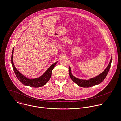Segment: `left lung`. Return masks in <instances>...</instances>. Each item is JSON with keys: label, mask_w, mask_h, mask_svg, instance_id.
<instances>
[{"label": "left lung", "mask_w": 121, "mask_h": 121, "mask_svg": "<svg viewBox=\"0 0 121 121\" xmlns=\"http://www.w3.org/2000/svg\"><path fill=\"white\" fill-rule=\"evenodd\" d=\"M112 61V58L110 59V62L108 65L107 67L106 68V69L104 70V72H103L101 74H100L99 75L96 76V77H95L94 78H91L89 80H82L78 78H76L74 76H73L71 72V69L70 68H69V76L74 82H75L77 85H78L79 86L84 87V88H88V87H91L92 86H93L94 85L100 84L101 83L104 79L105 78L107 75L108 73L109 70V69L111 66Z\"/></svg>", "instance_id": "obj_1"}]
</instances>
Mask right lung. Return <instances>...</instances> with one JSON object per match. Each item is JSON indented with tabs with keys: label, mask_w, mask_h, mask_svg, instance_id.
Returning <instances> with one entry per match:
<instances>
[{
	"label": "right lung",
	"mask_w": 121,
	"mask_h": 121,
	"mask_svg": "<svg viewBox=\"0 0 121 121\" xmlns=\"http://www.w3.org/2000/svg\"><path fill=\"white\" fill-rule=\"evenodd\" d=\"M13 51L14 48L12 52L11 59L12 66L17 78L23 84L31 87L38 88L44 86L48 82V81L50 80L52 76V71L54 69L56 64L57 63V62L55 63L52 65L51 67H50L40 77L35 79H28L24 77L23 75H22L15 67L13 60Z\"/></svg>",
	"instance_id": "1"
}]
</instances>
